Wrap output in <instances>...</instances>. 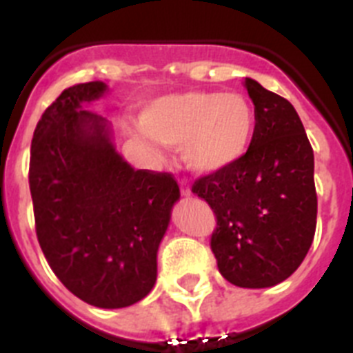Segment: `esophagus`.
<instances>
[{"instance_id":"34e87169","label":"esophagus","mask_w":353,"mask_h":353,"mask_svg":"<svg viewBox=\"0 0 353 353\" xmlns=\"http://www.w3.org/2000/svg\"><path fill=\"white\" fill-rule=\"evenodd\" d=\"M180 191H182V196H185V198H189V196H191V187H189V183H187L185 180H182V182H180Z\"/></svg>"}]
</instances>
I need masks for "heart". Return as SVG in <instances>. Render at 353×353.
Segmentation results:
<instances>
[{
  "label": "heart",
  "mask_w": 353,
  "mask_h": 353,
  "mask_svg": "<svg viewBox=\"0 0 353 353\" xmlns=\"http://www.w3.org/2000/svg\"><path fill=\"white\" fill-rule=\"evenodd\" d=\"M139 120L155 141L182 146L183 161L198 173L233 166L254 134V109L240 93H173L150 102Z\"/></svg>",
  "instance_id": "b5f03b06"
}]
</instances>
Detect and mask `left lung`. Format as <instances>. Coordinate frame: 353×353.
<instances>
[{"instance_id":"left-lung-1","label":"left lung","mask_w":353,"mask_h":353,"mask_svg":"<svg viewBox=\"0 0 353 353\" xmlns=\"http://www.w3.org/2000/svg\"><path fill=\"white\" fill-rule=\"evenodd\" d=\"M254 134L245 155L198 179L192 192L214 210L219 272L240 288H269L299 269L316 230L314 155L297 111L245 77Z\"/></svg>"}]
</instances>
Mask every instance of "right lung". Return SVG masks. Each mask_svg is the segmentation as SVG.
<instances>
[{
    "mask_svg": "<svg viewBox=\"0 0 353 353\" xmlns=\"http://www.w3.org/2000/svg\"><path fill=\"white\" fill-rule=\"evenodd\" d=\"M101 81L63 90L31 141L30 191L37 239L56 277L81 301L118 310L154 288L157 251L180 189L171 173L134 170L108 120L83 109Z\"/></svg>",
    "mask_w": 353,
    "mask_h": 353,
    "instance_id": "1",
    "label": "right lung"
}]
</instances>
